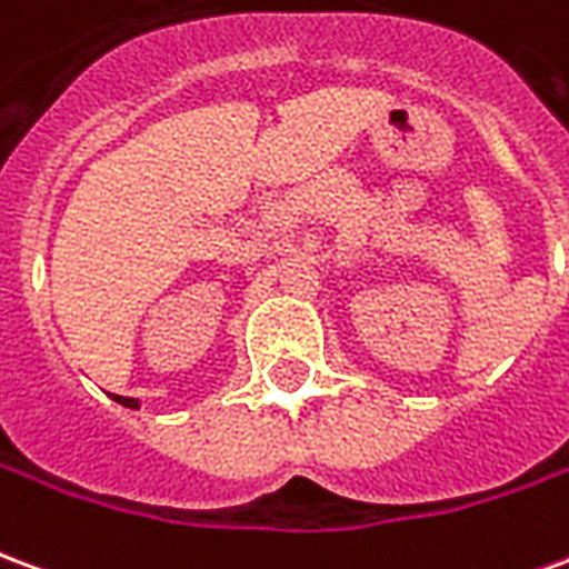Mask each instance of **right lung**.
Segmentation results:
<instances>
[{"mask_svg": "<svg viewBox=\"0 0 569 569\" xmlns=\"http://www.w3.org/2000/svg\"><path fill=\"white\" fill-rule=\"evenodd\" d=\"M116 402H121V406L128 408H137V399H130V396H116Z\"/></svg>", "mask_w": 569, "mask_h": 569, "instance_id": "right-lung-1", "label": "right lung"}]
</instances>
